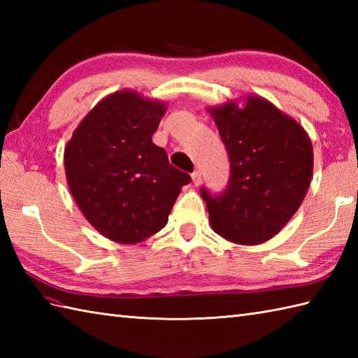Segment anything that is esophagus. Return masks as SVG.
I'll return each mask as SVG.
<instances>
[{
	"mask_svg": "<svg viewBox=\"0 0 358 358\" xmlns=\"http://www.w3.org/2000/svg\"><path fill=\"white\" fill-rule=\"evenodd\" d=\"M192 183L195 185V186H200L201 185V172L200 171H195V172H192Z\"/></svg>",
	"mask_w": 358,
	"mask_h": 358,
	"instance_id": "1",
	"label": "esophagus"
}]
</instances>
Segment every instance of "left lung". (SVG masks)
<instances>
[{"mask_svg":"<svg viewBox=\"0 0 358 358\" xmlns=\"http://www.w3.org/2000/svg\"><path fill=\"white\" fill-rule=\"evenodd\" d=\"M231 162L223 192L201 187L210 226L238 245H260L299 210L314 169L313 144L291 117L262 96L209 109Z\"/></svg>","mask_w":358,"mask_h":358,"instance_id":"1","label":"left lung"}]
</instances>
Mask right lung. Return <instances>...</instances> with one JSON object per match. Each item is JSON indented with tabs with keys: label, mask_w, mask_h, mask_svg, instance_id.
<instances>
[{
	"label": "right lung",
	"mask_w": 358,
	"mask_h": 358,
	"mask_svg": "<svg viewBox=\"0 0 358 358\" xmlns=\"http://www.w3.org/2000/svg\"><path fill=\"white\" fill-rule=\"evenodd\" d=\"M164 103L121 90L98 103L64 149L67 185L83 215L106 238L135 245L163 229L187 173L152 143Z\"/></svg>",
	"instance_id": "1"
}]
</instances>
